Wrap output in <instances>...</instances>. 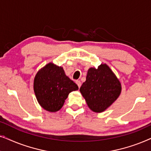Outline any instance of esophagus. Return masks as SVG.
<instances>
[{
	"mask_svg": "<svg viewBox=\"0 0 151 151\" xmlns=\"http://www.w3.org/2000/svg\"><path fill=\"white\" fill-rule=\"evenodd\" d=\"M76 84H77V85L78 86V87L80 88V86H81V82H80V80H76Z\"/></svg>",
	"mask_w": 151,
	"mask_h": 151,
	"instance_id": "esophagus-1",
	"label": "esophagus"
}]
</instances>
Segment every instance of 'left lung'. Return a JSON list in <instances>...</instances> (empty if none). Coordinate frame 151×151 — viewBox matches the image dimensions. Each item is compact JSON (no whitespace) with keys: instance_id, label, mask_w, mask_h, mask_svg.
<instances>
[{"instance_id":"obj_1","label":"left lung","mask_w":151,"mask_h":151,"mask_svg":"<svg viewBox=\"0 0 151 151\" xmlns=\"http://www.w3.org/2000/svg\"><path fill=\"white\" fill-rule=\"evenodd\" d=\"M80 91L91 110L102 113L119 98L122 85L110 67L106 64H101L97 69H88L86 81Z\"/></svg>"}]
</instances>
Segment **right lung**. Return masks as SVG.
Here are the masks:
<instances>
[{
  "label": "right lung",
  "instance_id": "1",
  "mask_svg": "<svg viewBox=\"0 0 151 151\" xmlns=\"http://www.w3.org/2000/svg\"><path fill=\"white\" fill-rule=\"evenodd\" d=\"M78 89L63 68L52 63L41 68L34 78V91L38 102L49 112L59 111L70 93Z\"/></svg>",
  "mask_w": 151,
  "mask_h": 151
}]
</instances>
